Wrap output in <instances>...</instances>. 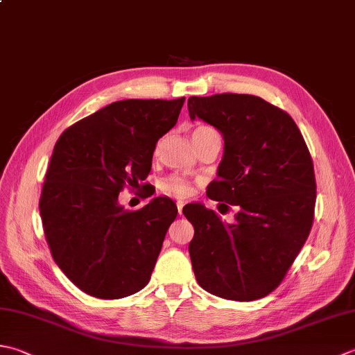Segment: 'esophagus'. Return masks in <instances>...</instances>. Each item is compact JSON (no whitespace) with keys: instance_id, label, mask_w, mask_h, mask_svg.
I'll use <instances>...</instances> for the list:
<instances>
[{"instance_id":"34e87169","label":"esophagus","mask_w":355,"mask_h":355,"mask_svg":"<svg viewBox=\"0 0 355 355\" xmlns=\"http://www.w3.org/2000/svg\"><path fill=\"white\" fill-rule=\"evenodd\" d=\"M183 206H184L183 201H177V209H178L180 215H182V212H183Z\"/></svg>"}]
</instances>
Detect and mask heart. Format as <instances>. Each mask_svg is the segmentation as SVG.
<instances>
[{
    "label": "heart",
    "mask_w": 355,
    "mask_h": 355,
    "mask_svg": "<svg viewBox=\"0 0 355 355\" xmlns=\"http://www.w3.org/2000/svg\"><path fill=\"white\" fill-rule=\"evenodd\" d=\"M212 134H217V132H215L209 126H205V124H198V126L192 129L191 137H192L193 144H197L198 141L203 140L205 137L212 135ZM159 189H162V192L168 193V196L177 197V198H184L191 193L192 184H191L189 180L184 178V177L171 175L168 178H164L163 182L159 183Z\"/></svg>",
    "instance_id": "obj_1"
}]
</instances>
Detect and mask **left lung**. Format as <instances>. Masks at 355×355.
Masks as SVG:
<instances>
[{"label": "left lung", "mask_w": 355, "mask_h": 355, "mask_svg": "<svg viewBox=\"0 0 355 355\" xmlns=\"http://www.w3.org/2000/svg\"><path fill=\"white\" fill-rule=\"evenodd\" d=\"M187 109L191 120L209 123L225 140L206 196L239 207L234 225L200 203L183 207L196 231L189 243L193 274L205 291L227 300L266 297L314 221L317 186L308 146L293 118L260 96H191Z\"/></svg>", "instance_id": "obj_1"}]
</instances>
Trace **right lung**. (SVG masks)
<instances>
[{"mask_svg": "<svg viewBox=\"0 0 355 355\" xmlns=\"http://www.w3.org/2000/svg\"><path fill=\"white\" fill-rule=\"evenodd\" d=\"M183 103L184 96L115 101L72 124L55 144L40 214L55 263L83 293L114 300L149 283L178 209L155 197L126 211L118 196L148 178L155 144L175 126Z\"/></svg>", "mask_w": 355, "mask_h": 355, "instance_id": "1", "label": "right lung"}]
</instances>
